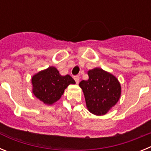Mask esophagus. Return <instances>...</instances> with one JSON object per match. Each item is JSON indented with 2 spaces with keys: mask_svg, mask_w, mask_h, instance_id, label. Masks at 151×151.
<instances>
[{
  "mask_svg": "<svg viewBox=\"0 0 151 151\" xmlns=\"http://www.w3.org/2000/svg\"><path fill=\"white\" fill-rule=\"evenodd\" d=\"M74 79H75V81H76V84L79 83L80 78L78 76H74Z\"/></svg>",
  "mask_w": 151,
  "mask_h": 151,
  "instance_id": "1",
  "label": "esophagus"
}]
</instances>
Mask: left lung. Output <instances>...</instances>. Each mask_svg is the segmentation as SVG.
I'll return each instance as SVG.
<instances>
[{"label":"left lung","instance_id":"left-lung-1","mask_svg":"<svg viewBox=\"0 0 151 151\" xmlns=\"http://www.w3.org/2000/svg\"><path fill=\"white\" fill-rule=\"evenodd\" d=\"M88 79L79 83L86 106L94 115H105L120 98V83L115 76L101 68L88 70Z\"/></svg>","mask_w":151,"mask_h":151}]
</instances>
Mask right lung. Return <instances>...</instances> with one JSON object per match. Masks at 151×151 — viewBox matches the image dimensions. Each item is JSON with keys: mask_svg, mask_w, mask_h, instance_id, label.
<instances>
[{"mask_svg": "<svg viewBox=\"0 0 151 151\" xmlns=\"http://www.w3.org/2000/svg\"><path fill=\"white\" fill-rule=\"evenodd\" d=\"M70 84H76L69 75L61 76L54 66L41 70L32 78V93L47 105H52L61 97Z\"/></svg>", "mask_w": 151, "mask_h": 151, "instance_id": "1", "label": "right lung"}]
</instances>
